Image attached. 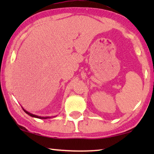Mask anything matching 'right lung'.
I'll list each match as a JSON object with an SVG mask.
<instances>
[{
	"mask_svg": "<svg viewBox=\"0 0 154 154\" xmlns=\"http://www.w3.org/2000/svg\"><path fill=\"white\" fill-rule=\"evenodd\" d=\"M23 110L24 111V112L26 113H27V114L28 115H29L30 116H31V117H34V118H37V119H50V118H51V117H50V116H46V117H42V116H36V115H34V114H32V113H29V112H28V111H26L25 110V109H23Z\"/></svg>",
	"mask_w": 154,
	"mask_h": 154,
	"instance_id": "right-lung-1",
	"label": "right lung"
}]
</instances>
